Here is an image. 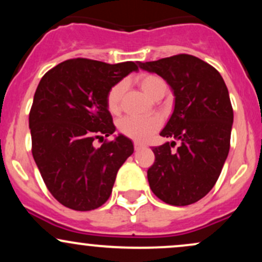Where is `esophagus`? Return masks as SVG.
Listing matches in <instances>:
<instances>
[{
  "label": "esophagus",
  "mask_w": 262,
  "mask_h": 262,
  "mask_svg": "<svg viewBox=\"0 0 262 262\" xmlns=\"http://www.w3.org/2000/svg\"><path fill=\"white\" fill-rule=\"evenodd\" d=\"M141 148H144V144L140 143V141H134V149L139 150Z\"/></svg>",
  "instance_id": "1"
}]
</instances>
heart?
I'll return each mask as SVG.
<instances>
[{
    "instance_id": "heart-1",
    "label": "heart",
    "mask_w": 262,
    "mask_h": 262,
    "mask_svg": "<svg viewBox=\"0 0 262 262\" xmlns=\"http://www.w3.org/2000/svg\"><path fill=\"white\" fill-rule=\"evenodd\" d=\"M138 85L143 90V92L150 98H154L159 92L162 90H166V83L161 77L156 75L144 74L138 77ZM124 82H119L114 85L107 93V108L110 112L116 113L119 110V103L124 91ZM160 127V121L155 117H149V118H139V117L127 116L122 118L118 123V128L121 133L130 139L144 141L146 140L151 134H154Z\"/></svg>"
}]
</instances>
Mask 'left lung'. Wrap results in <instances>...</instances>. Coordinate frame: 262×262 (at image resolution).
Masks as SVG:
<instances>
[{
  "label": "left lung",
  "mask_w": 262,
  "mask_h": 262,
  "mask_svg": "<svg viewBox=\"0 0 262 262\" xmlns=\"http://www.w3.org/2000/svg\"><path fill=\"white\" fill-rule=\"evenodd\" d=\"M139 68L161 76L175 97L160 132L172 141L152 148L150 188L165 203L188 206L213 188L227 160L234 117L229 92L213 66L188 54L139 62ZM176 141L182 144L171 152Z\"/></svg>",
  "instance_id": "1"
}]
</instances>
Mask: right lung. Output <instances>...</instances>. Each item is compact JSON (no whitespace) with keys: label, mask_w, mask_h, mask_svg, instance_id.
<instances>
[{"label":"right lung","mask_w":262,"mask_h":262,"mask_svg":"<svg viewBox=\"0 0 262 262\" xmlns=\"http://www.w3.org/2000/svg\"><path fill=\"white\" fill-rule=\"evenodd\" d=\"M133 71V61L77 58L60 62L39 82L29 113L33 158L50 193L68 208L101 207L133 154V143L123 134L101 148L93 145L116 130L107 93Z\"/></svg>","instance_id":"right-lung-1"}]
</instances>
